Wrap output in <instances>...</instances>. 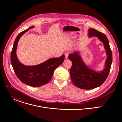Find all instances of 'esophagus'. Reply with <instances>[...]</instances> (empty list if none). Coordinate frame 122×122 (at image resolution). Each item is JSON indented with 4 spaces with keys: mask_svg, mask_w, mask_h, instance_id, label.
Returning <instances> with one entry per match:
<instances>
[{
    "mask_svg": "<svg viewBox=\"0 0 122 122\" xmlns=\"http://www.w3.org/2000/svg\"><path fill=\"white\" fill-rule=\"evenodd\" d=\"M69 54V51H67V52H66V53H65V58L66 59H67L68 58V56Z\"/></svg>",
    "mask_w": 122,
    "mask_h": 122,
    "instance_id": "1",
    "label": "esophagus"
}]
</instances>
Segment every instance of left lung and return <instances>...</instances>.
I'll use <instances>...</instances> for the list:
<instances>
[{
    "instance_id": "obj_1",
    "label": "left lung",
    "mask_w": 122,
    "mask_h": 122,
    "mask_svg": "<svg viewBox=\"0 0 122 122\" xmlns=\"http://www.w3.org/2000/svg\"><path fill=\"white\" fill-rule=\"evenodd\" d=\"M88 32L89 38L97 37L103 43L107 56L103 69L96 71L85 64L79 51L69 55L68 59L72 63L70 71L71 81L77 87L85 90L98 87L103 83L109 74L112 61V52L105 35L94 28L89 29Z\"/></svg>"
}]
</instances>
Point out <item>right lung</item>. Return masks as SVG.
Listing matches in <instances>:
<instances>
[{"label":"right lung","mask_w":122,"mask_h":122,"mask_svg":"<svg viewBox=\"0 0 122 122\" xmlns=\"http://www.w3.org/2000/svg\"><path fill=\"white\" fill-rule=\"evenodd\" d=\"M34 27L33 25L18 35L13 43L10 60L17 77L23 83L33 87H39L50 81L55 69L64 61L65 56L62 55L58 58H50L37 65L25 66L22 64L16 55L18 41L25 33Z\"/></svg>","instance_id":"add662e5"}]
</instances>
